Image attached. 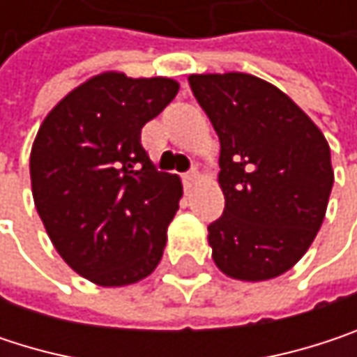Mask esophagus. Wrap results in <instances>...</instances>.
Returning a JSON list of instances; mask_svg holds the SVG:
<instances>
[{
	"label": "esophagus",
	"instance_id": "1",
	"mask_svg": "<svg viewBox=\"0 0 357 357\" xmlns=\"http://www.w3.org/2000/svg\"><path fill=\"white\" fill-rule=\"evenodd\" d=\"M198 181H200V174H198L196 169L183 174V188H185V190H194Z\"/></svg>",
	"mask_w": 357,
	"mask_h": 357
}]
</instances>
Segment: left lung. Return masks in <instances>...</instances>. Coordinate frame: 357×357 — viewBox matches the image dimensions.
I'll use <instances>...</instances> for the list:
<instances>
[{
  "label": "left lung",
  "instance_id": "8db88e82",
  "mask_svg": "<svg viewBox=\"0 0 357 357\" xmlns=\"http://www.w3.org/2000/svg\"><path fill=\"white\" fill-rule=\"evenodd\" d=\"M219 142L223 215L208 225L217 268L238 281L287 273L314 242L333 188L321 128L275 84L244 72L190 74Z\"/></svg>",
  "mask_w": 357,
  "mask_h": 357
}]
</instances>
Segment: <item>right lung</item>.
Segmentation results:
<instances>
[{"instance_id":"right-lung-1","label":"right lung","mask_w":357,"mask_h":357,"mask_svg":"<svg viewBox=\"0 0 357 357\" xmlns=\"http://www.w3.org/2000/svg\"><path fill=\"white\" fill-rule=\"evenodd\" d=\"M165 76L101 72L51 109L33 142L31 185L51 244L101 287L146 279L159 264L183 194L140 144L146 121L178 95Z\"/></svg>"}]
</instances>
